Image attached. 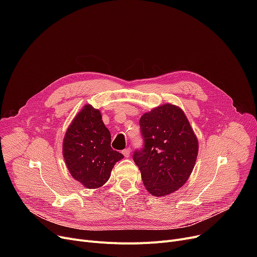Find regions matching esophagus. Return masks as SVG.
Wrapping results in <instances>:
<instances>
[{
  "label": "esophagus",
  "mask_w": 257,
  "mask_h": 257,
  "mask_svg": "<svg viewBox=\"0 0 257 257\" xmlns=\"http://www.w3.org/2000/svg\"><path fill=\"white\" fill-rule=\"evenodd\" d=\"M130 152H131L130 148H127V149H124L123 151H121V153H123V155H124L125 157H129V156H130Z\"/></svg>",
  "instance_id": "34e87169"
}]
</instances>
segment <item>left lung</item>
<instances>
[{"label": "left lung", "instance_id": "left-lung-1", "mask_svg": "<svg viewBox=\"0 0 257 257\" xmlns=\"http://www.w3.org/2000/svg\"><path fill=\"white\" fill-rule=\"evenodd\" d=\"M143 148L133 153L147 191L161 197L180 188L190 177L198 155V141L184 112L166 104L140 119Z\"/></svg>", "mask_w": 257, "mask_h": 257}]
</instances>
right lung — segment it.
I'll list each match as a JSON object with an SVG mask.
<instances>
[{"mask_svg":"<svg viewBox=\"0 0 257 257\" xmlns=\"http://www.w3.org/2000/svg\"><path fill=\"white\" fill-rule=\"evenodd\" d=\"M111 136L98 109L85 105L63 141V157L72 176L87 188H98L110 177L116 161L124 155L114 151Z\"/></svg>","mask_w":257,"mask_h":257,"instance_id":"1","label":"right lung"}]
</instances>
